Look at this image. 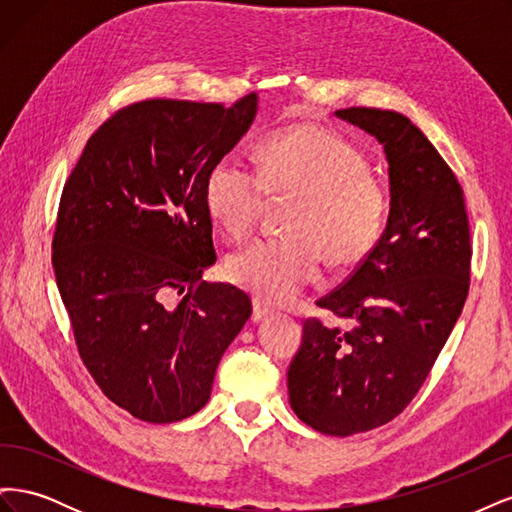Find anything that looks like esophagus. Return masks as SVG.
Instances as JSON below:
<instances>
[{
	"mask_svg": "<svg viewBox=\"0 0 512 512\" xmlns=\"http://www.w3.org/2000/svg\"><path fill=\"white\" fill-rule=\"evenodd\" d=\"M252 320L254 322H260L262 318H267L269 314H273V309L269 307V305H265L262 301H258V299H254V303H252Z\"/></svg>",
	"mask_w": 512,
	"mask_h": 512,
	"instance_id": "obj_1",
	"label": "esophagus"
}]
</instances>
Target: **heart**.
Returning <instances> with one entry per match:
<instances>
[{"mask_svg":"<svg viewBox=\"0 0 512 512\" xmlns=\"http://www.w3.org/2000/svg\"><path fill=\"white\" fill-rule=\"evenodd\" d=\"M271 200H292L286 237L258 239L228 258L230 280L256 299L290 303L312 284L322 258L348 269L378 245L389 213L386 185L367 153L335 132L301 126L269 134L258 168L237 153L209 168L205 203L226 235L247 237Z\"/></svg>","mask_w":512,"mask_h":512,"instance_id":"1","label":"heart"}]
</instances>
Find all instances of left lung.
Returning <instances> with one entry per match:
<instances>
[{"mask_svg":"<svg viewBox=\"0 0 512 512\" xmlns=\"http://www.w3.org/2000/svg\"><path fill=\"white\" fill-rule=\"evenodd\" d=\"M335 115L384 147L391 211L371 254L316 301L348 329L305 320L288 395L305 425L346 438L393 421L423 386L466 303L472 245L461 185L408 117L367 106Z\"/></svg>","mask_w":512,"mask_h":512,"instance_id":"8db88e82","label":"left lung"}]
</instances>
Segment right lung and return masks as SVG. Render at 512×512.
<instances>
[{
  "mask_svg": "<svg viewBox=\"0 0 512 512\" xmlns=\"http://www.w3.org/2000/svg\"><path fill=\"white\" fill-rule=\"evenodd\" d=\"M256 104L247 94L232 106H123L89 136L61 192L53 269L76 350L102 393L141 421L175 423L203 408L252 314L243 290L203 273L218 258L209 168L252 126Z\"/></svg>",
  "mask_w": 512,
  "mask_h": 512,
  "instance_id": "add662e5",
  "label": "right lung"
}]
</instances>
